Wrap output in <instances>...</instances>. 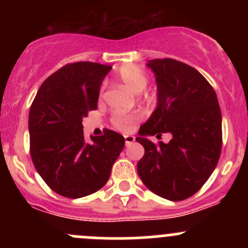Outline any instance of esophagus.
I'll use <instances>...</instances> for the list:
<instances>
[{
    "mask_svg": "<svg viewBox=\"0 0 248 248\" xmlns=\"http://www.w3.org/2000/svg\"><path fill=\"white\" fill-rule=\"evenodd\" d=\"M134 140H136V138H134L133 136H124V144H126V145L132 144Z\"/></svg>",
    "mask_w": 248,
    "mask_h": 248,
    "instance_id": "1",
    "label": "esophagus"
}]
</instances>
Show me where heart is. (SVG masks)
<instances>
[{
    "label": "heart",
    "instance_id": "obj_1",
    "mask_svg": "<svg viewBox=\"0 0 248 248\" xmlns=\"http://www.w3.org/2000/svg\"><path fill=\"white\" fill-rule=\"evenodd\" d=\"M116 78L133 93H140V92L144 91L147 81H149L146 73L136 64H126V66L120 67L116 72ZM144 97L146 99L152 98V93L145 92ZM137 119H138L137 114H121V112H119V114H115L112 116L111 122L120 131L128 132Z\"/></svg>",
    "mask_w": 248,
    "mask_h": 248
}]
</instances>
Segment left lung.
I'll list each match as a JSON object with an SVG mask.
<instances>
[{"instance_id": "left-lung-1", "label": "left lung", "mask_w": 248, "mask_h": 248, "mask_svg": "<svg viewBox=\"0 0 248 248\" xmlns=\"http://www.w3.org/2000/svg\"><path fill=\"white\" fill-rule=\"evenodd\" d=\"M157 82V107L136 140L145 154L137 170L145 186L171 202L189 198L215 170L222 149V115L216 92L197 69L172 59L146 63ZM170 133L168 144L147 137Z\"/></svg>"}]
</instances>
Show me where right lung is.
Returning a JSON list of instances; mask_svg holds the SVG:
<instances>
[{"instance_id": "right-lung-1", "label": "right lung", "mask_w": 248, "mask_h": 248, "mask_svg": "<svg viewBox=\"0 0 248 248\" xmlns=\"http://www.w3.org/2000/svg\"><path fill=\"white\" fill-rule=\"evenodd\" d=\"M108 64H66L42 84L30 109V152L36 170L54 192L77 199L101 189L124 146L121 134L106 129L84 139L82 119L97 109Z\"/></svg>"}]
</instances>
